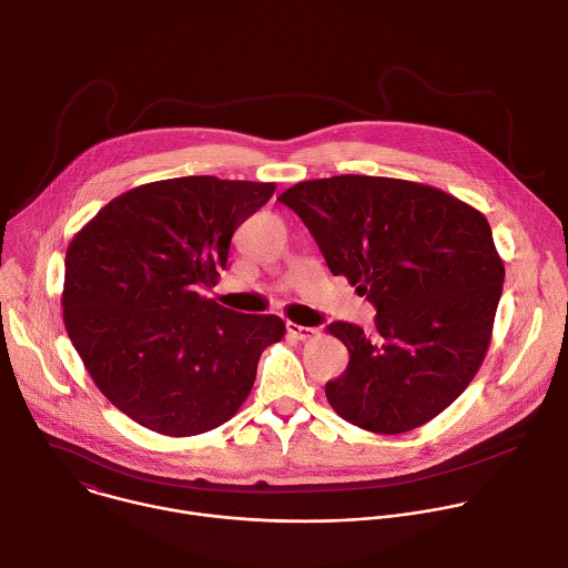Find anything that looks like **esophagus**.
Returning <instances> with one entry per match:
<instances>
[{
	"instance_id": "obj_1",
	"label": "esophagus",
	"mask_w": 568,
	"mask_h": 568,
	"mask_svg": "<svg viewBox=\"0 0 568 568\" xmlns=\"http://www.w3.org/2000/svg\"><path fill=\"white\" fill-rule=\"evenodd\" d=\"M287 334L294 336L296 341H310L314 338L318 332L314 327H303V325H296V323H287Z\"/></svg>"
}]
</instances>
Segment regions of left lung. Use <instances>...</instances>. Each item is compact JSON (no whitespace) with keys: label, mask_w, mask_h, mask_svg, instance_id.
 Wrapping results in <instances>:
<instances>
[{"label":"left lung","mask_w":568,"mask_h":568,"mask_svg":"<svg viewBox=\"0 0 568 568\" xmlns=\"http://www.w3.org/2000/svg\"><path fill=\"white\" fill-rule=\"evenodd\" d=\"M312 232L334 276L376 307L374 329L327 327L349 365L325 385L332 409L374 434L412 432L478 374L505 283L489 221L414 181L343 174L278 196Z\"/></svg>","instance_id":"1"}]
</instances>
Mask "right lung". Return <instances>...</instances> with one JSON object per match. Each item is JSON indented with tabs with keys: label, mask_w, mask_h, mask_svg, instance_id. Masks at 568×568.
<instances>
[{
	"label": "right lung",
	"mask_w": 568,
	"mask_h": 568,
	"mask_svg": "<svg viewBox=\"0 0 568 568\" xmlns=\"http://www.w3.org/2000/svg\"><path fill=\"white\" fill-rule=\"evenodd\" d=\"M274 190L216 176L154 181L112 199L70 241L65 332L99 392L141 427L185 438L227 423L263 349L285 336L274 314L199 294Z\"/></svg>",
	"instance_id": "right-lung-1"
}]
</instances>
